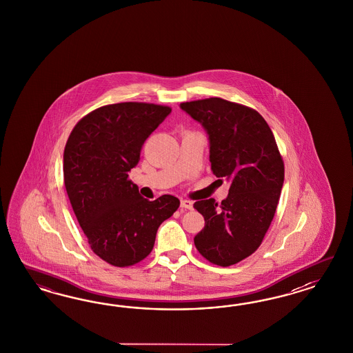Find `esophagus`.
<instances>
[{
    "mask_svg": "<svg viewBox=\"0 0 353 353\" xmlns=\"http://www.w3.org/2000/svg\"><path fill=\"white\" fill-rule=\"evenodd\" d=\"M181 208H185V210H192V202H190V201H188V199H182Z\"/></svg>",
    "mask_w": 353,
    "mask_h": 353,
    "instance_id": "obj_1",
    "label": "esophagus"
}]
</instances>
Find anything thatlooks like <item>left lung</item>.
I'll list each match as a JSON object with an SVG mask.
<instances>
[{
  "label": "left lung",
  "mask_w": 353,
  "mask_h": 353,
  "mask_svg": "<svg viewBox=\"0 0 353 353\" xmlns=\"http://www.w3.org/2000/svg\"><path fill=\"white\" fill-rule=\"evenodd\" d=\"M180 107L205 130L214 176L230 182L221 204L214 198L194 203L204 217L194 243L208 261L229 267L261 245L279 201L283 161L267 121L255 110L217 97Z\"/></svg>",
  "instance_id": "left-lung-1"
}]
</instances>
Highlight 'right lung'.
I'll list each match as a JSON object with an SVG mask.
<instances>
[{
  "label": "right lung",
  "mask_w": 353,
  "mask_h": 353,
  "mask_svg": "<svg viewBox=\"0 0 353 353\" xmlns=\"http://www.w3.org/2000/svg\"><path fill=\"white\" fill-rule=\"evenodd\" d=\"M171 114L152 103L99 107L81 119L67 139L64 186L76 219L97 256L114 267L134 265L149 255L161 223L179 198L145 199L128 174L150 134Z\"/></svg>",
  "instance_id": "right-lung-1"
}]
</instances>
